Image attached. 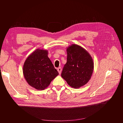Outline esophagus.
Returning a JSON list of instances; mask_svg holds the SVG:
<instances>
[{"mask_svg": "<svg viewBox=\"0 0 123 123\" xmlns=\"http://www.w3.org/2000/svg\"><path fill=\"white\" fill-rule=\"evenodd\" d=\"M57 71H58L59 74H61V71H62V69H61V68H60V67L58 68L57 69Z\"/></svg>", "mask_w": 123, "mask_h": 123, "instance_id": "esophagus-1", "label": "esophagus"}]
</instances>
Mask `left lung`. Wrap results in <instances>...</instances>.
Returning a JSON list of instances; mask_svg holds the SVG:
<instances>
[{"label":"left lung","instance_id":"left-lung-1","mask_svg":"<svg viewBox=\"0 0 123 123\" xmlns=\"http://www.w3.org/2000/svg\"><path fill=\"white\" fill-rule=\"evenodd\" d=\"M67 61L61 77L75 89L82 87L92 76L94 63L88 52L80 45L73 44L67 48Z\"/></svg>","mask_w":123,"mask_h":123}]
</instances>
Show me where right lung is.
<instances>
[{
    "label": "right lung",
    "mask_w": 123,
    "mask_h": 123,
    "mask_svg": "<svg viewBox=\"0 0 123 123\" xmlns=\"http://www.w3.org/2000/svg\"><path fill=\"white\" fill-rule=\"evenodd\" d=\"M23 74L28 84L43 90L59 74L48 57V51L37 49L32 52L23 65Z\"/></svg>",
    "instance_id": "right-lung-1"
}]
</instances>
